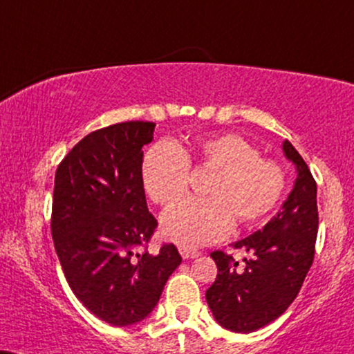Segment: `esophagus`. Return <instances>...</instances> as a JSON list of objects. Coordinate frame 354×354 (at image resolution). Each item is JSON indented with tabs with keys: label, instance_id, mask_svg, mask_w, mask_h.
<instances>
[{
	"label": "esophagus",
	"instance_id": "obj_1",
	"mask_svg": "<svg viewBox=\"0 0 354 354\" xmlns=\"http://www.w3.org/2000/svg\"><path fill=\"white\" fill-rule=\"evenodd\" d=\"M180 253H181V257L185 258V259L198 258L199 254H201L198 250H192V248H187V247H180Z\"/></svg>",
	"mask_w": 354,
	"mask_h": 354
}]
</instances>
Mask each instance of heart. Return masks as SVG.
<instances>
[{
	"label": "heart",
	"instance_id": "1",
	"mask_svg": "<svg viewBox=\"0 0 354 354\" xmlns=\"http://www.w3.org/2000/svg\"><path fill=\"white\" fill-rule=\"evenodd\" d=\"M199 167L214 171L205 196L183 199L162 216V232L181 247H201L223 239L234 223L250 227L263 221L279 204L286 189L284 169L234 133L203 138L192 147ZM147 194L158 204L181 198L189 181V155L171 142L147 151L142 165Z\"/></svg>",
	"mask_w": 354,
	"mask_h": 354
}]
</instances>
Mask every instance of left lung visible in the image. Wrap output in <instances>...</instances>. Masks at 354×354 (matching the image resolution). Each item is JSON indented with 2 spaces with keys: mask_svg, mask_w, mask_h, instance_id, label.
Masks as SVG:
<instances>
[{
  "mask_svg": "<svg viewBox=\"0 0 354 354\" xmlns=\"http://www.w3.org/2000/svg\"><path fill=\"white\" fill-rule=\"evenodd\" d=\"M283 151L297 178L276 216L261 230L234 243L248 253L243 270L223 252L210 253L217 277L205 290V301L217 324L235 333L257 332L283 315L314 261L317 183L289 140L283 142Z\"/></svg>",
  "mask_w": 354,
  "mask_h": 354,
  "instance_id": "obj_1",
  "label": "left lung"
}]
</instances>
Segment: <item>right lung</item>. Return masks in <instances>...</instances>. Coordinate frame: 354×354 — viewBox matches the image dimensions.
<instances>
[{
	"label": "right lung",
	"instance_id": "1",
	"mask_svg": "<svg viewBox=\"0 0 354 354\" xmlns=\"http://www.w3.org/2000/svg\"><path fill=\"white\" fill-rule=\"evenodd\" d=\"M155 124L131 120L88 133L55 173L52 239L80 302L114 326L149 317L181 265L173 243L136 253L156 227L142 180V147Z\"/></svg>",
	"mask_w": 354,
	"mask_h": 354
}]
</instances>
